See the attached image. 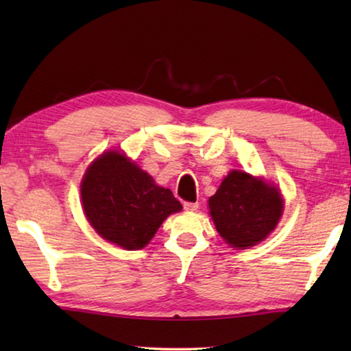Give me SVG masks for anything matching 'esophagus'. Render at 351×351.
Wrapping results in <instances>:
<instances>
[{
    "label": "esophagus",
    "mask_w": 351,
    "mask_h": 351,
    "mask_svg": "<svg viewBox=\"0 0 351 351\" xmlns=\"http://www.w3.org/2000/svg\"><path fill=\"white\" fill-rule=\"evenodd\" d=\"M199 204L198 203H184V209H186L187 212H195L198 210Z\"/></svg>",
    "instance_id": "1"
}]
</instances>
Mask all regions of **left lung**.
I'll use <instances>...</instances> for the list:
<instances>
[{
  "label": "left lung",
  "instance_id": "left-lung-1",
  "mask_svg": "<svg viewBox=\"0 0 351 351\" xmlns=\"http://www.w3.org/2000/svg\"><path fill=\"white\" fill-rule=\"evenodd\" d=\"M213 224L230 247L247 249L263 241L283 213L282 193L261 178L232 170L209 198Z\"/></svg>",
  "mask_w": 351,
  "mask_h": 351
}]
</instances>
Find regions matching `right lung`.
<instances>
[{
  "instance_id": "1",
  "label": "right lung",
  "mask_w": 351,
  "mask_h": 351,
  "mask_svg": "<svg viewBox=\"0 0 351 351\" xmlns=\"http://www.w3.org/2000/svg\"><path fill=\"white\" fill-rule=\"evenodd\" d=\"M83 212L104 240L134 251L148 245L159 226L182 206L125 154L111 150L93 161L80 186Z\"/></svg>"
}]
</instances>
